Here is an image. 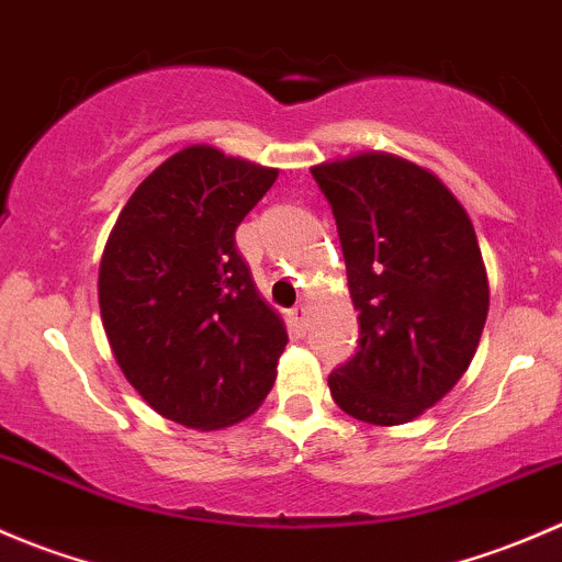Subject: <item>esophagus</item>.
Masks as SVG:
<instances>
[{
	"mask_svg": "<svg viewBox=\"0 0 562 562\" xmlns=\"http://www.w3.org/2000/svg\"><path fill=\"white\" fill-rule=\"evenodd\" d=\"M291 323L296 328H304V323H307V304H296V307L291 310Z\"/></svg>",
	"mask_w": 562,
	"mask_h": 562,
	"instance_id": "34e87169",
	"label": "esophagus"
}]
</instances>
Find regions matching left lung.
I'll use <instances>...</instances> for the list:
<instances>
[{
	"mask_svg": "<svg viewBox=\"0 0 562 562\" xmlns=\"http://www.w3.org/2000/svg\"><path fill=\"white\" fill-rule=\"evenodd\" d=\"M313 179L337 220L359 350L328 375L334 402L367 424H407L473 361L490 310L484 260L459 201L381 151L323 162Z\"/></svg>",
	"mask_w": 562,
	"mask_h": 562,
	"instance_id": "left-lung-1",
	"label": "left lung"
}]
</instances>
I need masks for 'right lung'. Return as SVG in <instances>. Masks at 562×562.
I'll list each match as a JSON object with an SVG mask.
<instances>
[{"label":"right lung","mask_w":562,"mask_h":562,"mask_svg":"<svg viewBox=\"0 0 562 562\" xmlns=\"http://www.w3.org/2000/svg\"><path fill=\"white\" fill-rule=\"evenodd\" d=\"M274 179V168L187 146L140 181L108 236V342L133 389L176 424L228 427L274 386L288 334L236 249Z\"/></svg>","instance_id":"add662e5"}]
</instances>
